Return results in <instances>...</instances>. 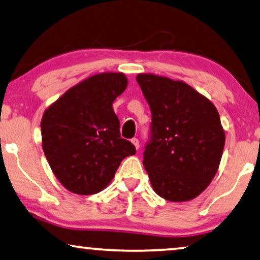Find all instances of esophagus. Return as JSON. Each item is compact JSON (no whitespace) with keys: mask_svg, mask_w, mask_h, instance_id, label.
I'll list each match as a JSON object with an SVG mask.
<instances>
[{"mask_svg":"<svg viewBox=\"0 0 260 260\" xmlns=\"http://www.w3.org/2000/svg\"><path fill=\"white\" fill-rule=\"evenodd\" d=\"M132 143H133V145H134V147H135V149H139V148H140V142H139V140H138V139L137 138H133V139H132Z\"/></svg>","mask_w":260,"mask_h":260,"instance_id":"esophagus-1","label":"esophagus"}]
</instances>
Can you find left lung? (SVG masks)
Masks as SVG:
<instances>
[{
	"label": "left lung",
	"mask_w": 260,
	"mask_h": 260,
	"mask_svg": "<svg viewBox=\"0 0 260 260\" xmlns=\"http://www.w3.org/2000/svg\"><path fill=\"white\" fill-rule=\"evenodd\" d=\"M137 80L152 111V134L143 166L154 191L170 202L203 192L218 170L225 132L207 96L182 80L139 73Z\"/></svg>",
	"instance_id": "8db88e82"
}]
</instances>
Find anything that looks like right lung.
<instances>
[{"label": "right lung", "instance_id": "add662e5", "mask_svg": "<svg viewBox=\"0 0 260 260\" xmlns=\"http://www.w3.org/2000/svg\"><path fill=\"white\" fill-rule=\"evenodd\" d=\"M121 72L91 76L46 108L42 147L57 180L69 191L92 195L105 189L135 147L120 137L112 104L126 90Z\"/></svg>", "mask_w": 260, "mask_h": 260}]
</instances>
